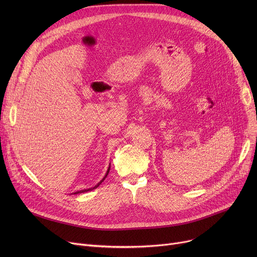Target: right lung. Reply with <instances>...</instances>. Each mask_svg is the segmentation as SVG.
Masks as SVG:
<instances>
[{
    "label": "right lung",
    "instance_id": "add662e5",
    "mask_svg": "<svg viewBox=\"0 0 257 257\" xmlns=\"http://www.w3.org/2000/svg\"><path fill=\"white\" fill-rule=\"evenodd\" d=\"M109 170H110V166H109V168H108V170H107V172H106V175H105V177L97 184V185H94L93 187H90V188H85V190H82V191H78V192H76V193H73L74 195H77V194H81V193H86V192H89V191H92V190H94V188H97L104 180H105V178L107 177V175H108V173H109Z\"/></svg>",
    "mask_w": 257,
    "mask_h": 257
}]
</instances>
